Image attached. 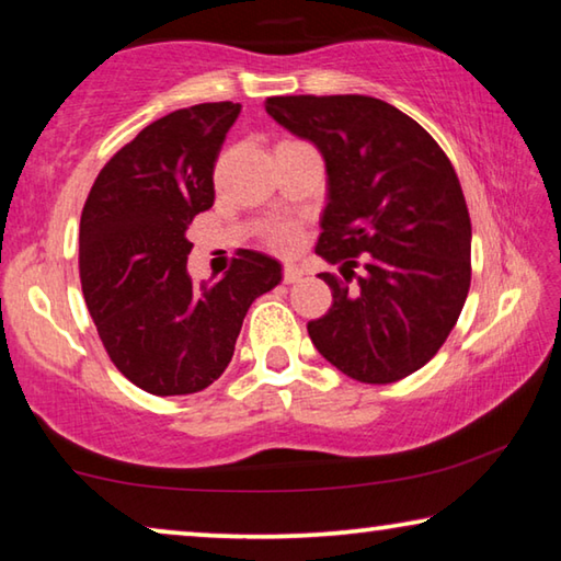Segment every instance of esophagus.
<instances>
[{
	"label": "esophagus",
	"mask_w": 561,
	"mask_h": 561,
	"mask_svg": "<svg viewBox=\"0 0 561 561\" xmlns=\"http://www.w3.org/2000/svg\"><path fill=\"white\" fill-rule=\"evenodd\" d=\"M301 277H304V270L297 267V264H287V267H284V282L287 284L299 282Z\"/></svg>",
	"instance_id": "1"
}]
</instances>
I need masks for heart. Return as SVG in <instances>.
<instances>
[{
  "mask_svg": "<svg viewBox=\"0 0 561 561\" xmlns=\"http://www.w3.org/2000/svg\"><path fill=\"white\" fill-rule=\"evenodd\" d=\"M270 244L277 252H291L299 244V230L294 225H282L270 234Z\"/></svg>",
  "mask_w": 561,
  "mask_h": 561,
  "instance_id": "obj_1",
  "label": "heart"
}]
</instances>
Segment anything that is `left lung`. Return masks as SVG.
<instances>
[{
	"instance_id": "1",
	"label": "left lung",
	"mask_w": 561,
	"mask_h": 561,
	"mask_svg": "<svg viewBox=\"0 0 561 561\" xmlns=\"http://www.w3.org/2000/svg\"><path fill=\"white\" fill-rule=\"evenodd\" d=\"M267 113L327 163L317 254L334 304L311 344L360 383H393L428 364L470 289V215L448 156L423 126L371 96H272ZM365 274L348 288L353 270Z\"/></svg>"
}]
</instances>
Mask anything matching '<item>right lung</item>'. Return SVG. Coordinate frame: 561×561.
<instances>
[{"instance_id":"1","label":"right lung","mask_w":561,"mask_h":561,"mask_svg":"<svg viewBox=\"0 0 561 561\" xmlns=\"http://www.w3.org/2000/svg\"><path fill=\"white\" fill-rule=\"evenodd\" d=\"M240 108L201 103L153 121L103 165L83 205L79 270L93 324L118 371L153 396L217 381L250 304L282 282V264L254 250L201 287L187 274V227L215 203V160Z\"/></svg>"}]
</instances>
